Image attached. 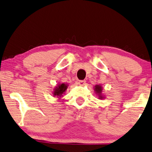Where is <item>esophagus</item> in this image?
Segmentation results:
<instances>
[{
    "instance_id": "obj_1",
    "label": "esophagus",
    "mask_w": 152,
    "mask_h": 152,
    "mask_svg": "<svg viewBox=\"0 0 152 152\" xmlns=\"http://www.w3.org/2000/svg\"><path fill=\"white\" fill-rule=\"evenodd\" d=\"M86 81L85 80H81V81H78V84L79 86H83L84 85L86 84Z\"/></svg>"
}]
</instances>
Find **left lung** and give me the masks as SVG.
<instances>
[{
	"mask_svg": "<svg viewBox=\"0 0 152 152\" xmlns=\"http://www.w3.org/2000/svg\"><path fill=\"white\" fill-rule=\"evenodd\" d=\"M94 90H95L97 95L98 96L99 99H101L105 98V97L102 96V86L100 85L95 86V87H94Z\"/></svg>",
	"mask_w": 152,
	"mask_h": 152,
	"instance_id": "1",
	"label": "left lung"
}]
</instances>
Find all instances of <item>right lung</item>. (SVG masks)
Listing matches in <instances>:
<instances>
[{
    "instance_id": "right-lung-1",
    "label": "right lung",
    "mask_w": 152,
    "mask_h": 152,
    "mask_svg": "<svg viewBox=\"0 0 152 152\" xmlns=\"http://www.w3.org/2000/svg\"><path fill=\"white\" fill-rule=\"evenodd\" d=\"M68 88V84L66 83H60L53 90V96L55 97L57 96V98H61V97L64 94V91L66 90Z\"/></svg>"
}]
</instances>
